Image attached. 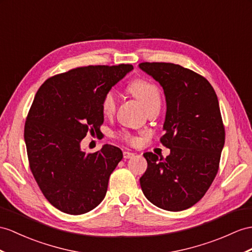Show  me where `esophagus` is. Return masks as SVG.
<instances>
[{
    "mask_svg": "<svg viewBox=\"0 0 252 252\" xmlns=\"http://www.w3.org/2000/svg\"><path fill=\"white\" fill-rule=\"evenodd\" d=\"M123 156H124L125 159H129V158H132L134 156L133 153H130V152H127L125 151L124 153H123Z\"/></svg>",
    "mask_w": 252,
    "mask_h": 252,
    "instance_id": "1",
    "label": "esophagus"
}]
</instances>
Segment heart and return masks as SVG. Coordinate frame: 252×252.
Here are the masks:
<instances>
[{"label": "heart", "mask_w": 252, "mask_h": 252, "mask_svg": "<svg viewBox=\"0 0 252 252\" xmlns=\"http://www.w3.org/2000/svg\"><path fill=\"white\" fill-rule=\"evenodd\" d=\"M128 92L142 103L146 111L152 107L160 105L161 102L160 91H159V89L154 83L147 81V80H133V81L128 85ZM100 106L101 111L105 115L109 116L114 113L116 109V94L113 90H109L102 95ZM118 138L127 144L133 145L137 143V139L134 138L131 133L126 131L119 132Z\"/></svg>", "instance_id": "obj_1"}]
</instances>
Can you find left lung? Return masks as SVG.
Instances as JSON below:
<instances>
[{"label": "left lung", "instance_id": "left-lung-1", "mask_svg": "<svg viewBox=\"0 0 252 252\" xmlns=\"http://www.w3.org/2000/svg\"><path fill=\"white\" fill-rule=\"evenodd\" d=\"M139 66L163 89L167 113L160 142L170 149L165 159L144 153L147 169L141 188L162 210H187L203 198L219 169L225 132L217 95L203 76L181 65Z\"/></svg>", "mask_w": 252, "mask_h": 252}]
</instances>
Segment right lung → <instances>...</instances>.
I'll return each instance as SVG.
<instances>
[{
	"label": "right lung",
	"mask_w": 252,
	"mask_h": 252,
	"mask_svg": "<svg viewBox=\"0 0 252 252\" xmlns=\"http://www.w3.org/2000/svg\"><path fill=\"white\" fill-rule=\"evenodd\" d=\"M132 68L77 67L48 78L36 93L24 125L29 164L42 194L61 212L85 214L105 198L123 153L109 144L85 153L80 142L100 131L102 95Z\"/></svg>",
	"instance_id": "add662e5"
}]
</instances>
